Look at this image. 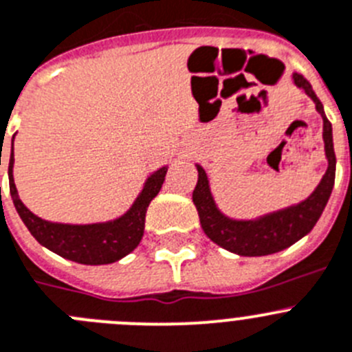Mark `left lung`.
Wrapping results in <instances>:
<instances>
[{"instance_id": "1", "label": "left lung", "mask_w": 352, "mask_h": 352, "mask_svg": "<svg viewBox=\"0 0 352 352\" xmlns=\"http://www.w3.org/2000/svg\"><path fill=\"white\" fill-rule=\"evenodd\" d=\"M293 82L314 101L316 109L323 117V140L328 169L318 188L311 193V197H307L300 204L270 212V214L262 216L258 220H230L218 211L211 190H209L206 170L201 166H197L199 179L192 193V199L195 208H197L199 218H201L202 230L212 243L232 251V253L241 254V256L272 254L286 250L298 239H302L314 228L316 221L319 220V216H321L328 199H330L331 188H333L337 159H335L333 151L331 124L328 122L323 111V104L314 94L311 83L300 73H293Z\"/></svg>"}]
</instances>
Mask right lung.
Wrapping results in <instances>:
<instances>
[{"label":"right lung","mask_w":352,"mask_h":352,"mask_svg":"<svg viewBox=\"0 0 352 352\" xmlns=\"http://www.w3.org/2000/svg\"><path fill=\"white\" fill-rule=\"evenodd\" d=\"M166 173L167 167H160L159 170H155L146 179L132 208L117 220L92 225H66L41 220L22 204L14 183V148L10 153L8 164L12 201L31 235L41 246L48 248L71 262L83 263V265L113 263L136 250L143 237L146 209L162 188Z\"/></svg>","instance_id":"1"}]
</instances>
